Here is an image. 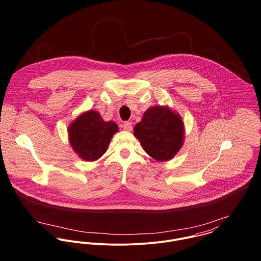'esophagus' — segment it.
Instances as JSON below:
<instances>
[{
  "label": "esophagus",
  "mask_w": 261,
  "mask_h": 261,
  "mask_svg": "<svg viewBox=\"0 0 261 261\" xmlns=\"http://www.w3.org/2000/svg\"><path fill=\"white\" fill-rule=\"evenodd\" d=\"M122 127H123V129L126 130V132H132V129H133V125H132V123L128 122V121L124 122L123 125H122Z\"/></svg>",
  "instance_id": "esophagus-1"
}]
</instances>
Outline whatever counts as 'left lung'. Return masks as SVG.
Wrapping results in <instances>:
<instances>
[{
    "instance_id": "obj_1",
    "label": "left lung",
    "mask_w": 261,
    "mask_h": 261,
    "mask_svg": "<svg viewBox=\"0 0 261 261\" xmlns=\"http://www.w3.org/2000/svg\"><path fill=\"white\" fill-rule=\"evenodd\" d=\"M134 136L149 156L167 162L182 149L185 125L182 116L169 107H150L134 127Z\"/></svg>"
}]
</instances>
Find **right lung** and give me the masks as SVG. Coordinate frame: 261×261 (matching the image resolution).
I'll return each instance as SVG.
<instances>
[{"label":"right lung","mask_w":261,"mask_h":261,"mask_svg":"<svg viewBox=\"0 0 261 261\" xmlns=\"http://www.w3.org/2000/svg\"><path fill=\"white\" fill-rule=\"evenodd\" d=\"M117 132L115 122L103 120L99 112L90 110L79 114L68 125V140L79 158L93 162L105 154Z\"/></svg>","instance_id":"1"}]
</instances>
